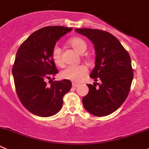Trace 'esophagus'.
<instances>
[{"instance_id":"1","label":"esophagus","mask_w":149,"mask_h":149,"mask_svg":"<svg viewBox=\"0 0 149 149\" xmlns=\"http://www.w3.org/2000/svg\"><path fill=\"white\" fill-rule=\"evenodd\" d=\"M72 85H73V87H77V86H79V84L75 83V82H73V84H72Z\"/></svg>"}]
</instances>
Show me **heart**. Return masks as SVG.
<instances>
[{
  "instance_id": "b5f03b06",
  "label": "heart",
  "mask_w": 149,
  "mask_h": 149,
  "mask_svg": "<svg viewBox=\"0 0 149 149\" xmlns=\"http://www.w3.org/2000/svg\"><path fill=\"white\" fill-rule=\"evenodd\" d=\"M69 44L79 54H83L87 49L86 41L79 37H74L69 41ZM51 57L54 63L60 65L63 63L61 49L57 44L53 47L51 52ZM87 73V69L84 65H68L60 72V77L64 79L79 81Z\"/></svg>"
}]
</instances>
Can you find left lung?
<instances>
[{"label":"left lung","instance_id":"8db88e82","mask_svg":"<svg viewBox=\"0 0 149 149\" xmlns=\"http://www.w3.org/2000/svg\"><path fill=\"white\" fill-rule=\"evenodd\" d=\"M76 31L95 45V66L90 77L101 81L100 84H87L89 90L82 99L83 105L92 115L108 116L122 105L130 90L133 69L130 54L108 32L91 28H76Z\"/></svg>","mask_w":149,"mask_h":149}]
</instances>
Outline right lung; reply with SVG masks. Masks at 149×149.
<instances>
[{
	"label": "right lung",
	"mask_w": 149,
	"mask_h": 149,
	"mask_svg": "<svg viewBox=\"0 0 149 149\" xmlns=\"http://www.w3.org/2000/svg\"><path fill=\"white\" fill-rule=\"evenodd\" d=\"M72 30L62 26L43 27L32 33L17 50L12 68L16 92L24 108L36 116L49 117L58 113L63 97L71 89L68 79L54 81L49 86L47 80L58 73L51 57L53 47Z\"/></svg>",
	"instance_id": "add662e5"
}]
</instances>
